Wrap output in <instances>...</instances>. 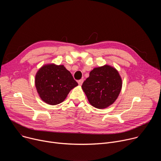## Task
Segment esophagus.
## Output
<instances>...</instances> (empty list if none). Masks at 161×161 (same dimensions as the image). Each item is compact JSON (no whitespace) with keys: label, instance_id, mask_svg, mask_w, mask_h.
<instances>
[{"label":"esophagus","instance_id":"obj_1","mask_svg":"<svg viewBox=\"0 0 161 161\" xmlns=\"http://www.w3.org/2000/svg\"><path fill=\"white\" fill-rule=\"evenodd\" d=\"M78 84H79L80 85H82V83H83V79H81V80H78Z\"/></svg>","mask_w":161,"mask_h":161}]
</instances>
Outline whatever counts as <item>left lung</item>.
Returning a JSON list of instances; mask_svg holds the SVG:
<instances>
[{
    "mask_svg": "<svg viewBox=\"0 0 161 161\" xmlns=\"http://www.w3.org/2000/svg\"><path fill=\"white\" fill-rule=\"evenodd\" d=\"M122 86V81L118 71L104 65L92 70L81 88L92 106L104 109L116 101Z\"/></svg>",
    "mask_w": 161,
    "mask_h": 161,
    "instance_id": "8db88e82",
    "label": "left lung"
}]
</instances>
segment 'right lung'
Wrapping results in <instances>:
<instances>
[{"label": "right lung", "mask_w": 161, "mask_h": 161, "mask_svg": "<svg viewBox=\"0 0 161 161\" xmlns=\"http://www.w3.org/2000/svg\"><path fill=\"white\" fill-rule=\"evenodd\" d=\"M35 85L41 99L50 105L63 102L78 83L63 65L42 66L36 75Z\"/></svg>", "instance_id": "obj_1"}]
</instances>
